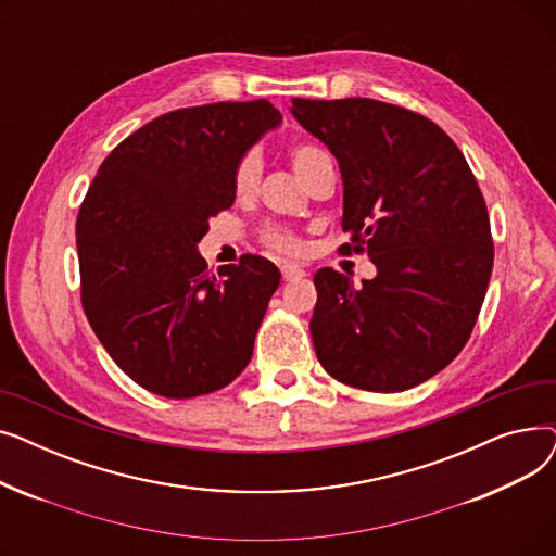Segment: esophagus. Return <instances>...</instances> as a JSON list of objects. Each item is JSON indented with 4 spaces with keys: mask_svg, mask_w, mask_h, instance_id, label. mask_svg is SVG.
Listing matches in <instances>:
<instances>
[{
    "mask_svg": "<svg viewBox=\"0 0 556 556\" xmlns=\"http://www.w3.org/2000/svg\"><path fill=\"white\" fill-rule=\"evenodd\" d=\"M281 277L283 281H298L306 277V273L300 266H293V263H286V266H281Z\"/></svg>",
    "mask_w": 556,
    "mask_h": 556,
    "instance_id": "esophagus-1",
    "label": "esophagus"
}]
</instances>
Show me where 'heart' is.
Segmentation results:
<instances>
[{
    "instance_id": "b5f03b06",
    "label": "heart",
    "mask_w": 556,
    "mask_h": 556,
    "mask_svg": "<svg viewBox=\"0 0 556 556\" xmlns=\"http://www.w3.org/2000/svg\"><path fill=\"white\" fill-rule=\"evenodd\" d=\"M288 160H290V164H293L302 182H306L311 178L315 168L331 162L327 151H323L319 146L308 143V141H300V143L290 146ZM258 182H261V157L256 153H245L241 157V162L237 164V168H233V193H237L239 198H250L258 189ZM263 243L277 252H283V254H298L302 250V241L286 227H268L266 231H263Z\"/></svg>"
}]
</instances>
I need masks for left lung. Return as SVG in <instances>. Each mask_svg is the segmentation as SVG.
I'll use <instances>...</instances> for the list:
<instances>
[{
  "instance_id": "obj_1",
  "label": "left lung",
  "mask_w": 556,
  "mask_h": 556,
  "mask_svg": "<svg viewBox=\"0 0 556 556\" xmlns=\"http://www.w3.org/2000/svg\"><path fill=\"white\" fill-rule=\"evenodd\" d=\"M298 124L342 175V229L376 277L317 270L311 336L336 381L410 390L469 340L493 268L486 204L455 141L426 116L374 99H293Z\"/></svg>"
}]
</instances>
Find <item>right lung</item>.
Listing matches in <instances>:
<instances>
[{"instance_id":"obj_1","label":"right lung","mask_w":556,"mask_h":556,"mask_svg":"<svg viewBox=\"0 0 556 556\" xmlns=\"http://www.w3.org/2000/svg\"><path fill=\"white\" fill-rule=\"evenodd\" d=\"M281 124L268 101L166 112L103 160L78 220L80 300L112 361L166 399L229 386L252 358L279 270L248 254L207 270L198 243L233 204V168Z\"/></svg>"}]
</instances>
